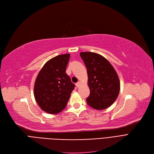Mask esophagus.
<instances>
[{
    "mask_svg": "<svg viewBox=\"0 0 154 154\" xmlns=\"http://www.w3.org/2000/svg\"><path fill=\"white\" fill-rule=\"evenodd\" d=\"M75 85H76V86H77V87H79L80 85H81V83H80V82H78L77 83H76Z\"/></svg>",
    "mask_w": 154,
    "mask_h": 154,
    "instance_id": "34e87169",
    "label": "esophagus"
}]
</instances>
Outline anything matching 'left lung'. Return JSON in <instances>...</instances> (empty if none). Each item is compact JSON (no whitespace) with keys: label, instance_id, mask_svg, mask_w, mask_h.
<instances>
[{"label":"left lung","instance_id":"8db88e82","mask_svg":"<svg viewBox=\"0 0 154 154\" xmlns=\"http://www.w3.org/2000/svg\"><path fill=\"white\" fill-rule=\"evenodd\" d=\"M87 70L90 95L88 105L100 110L109 107L117 99L120 92V81L112 64L102 55L91 52H80Z\"/></svg>","mask_w":154,"mask_h":154}]
</instances>
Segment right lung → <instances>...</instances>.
I'll use <instances>...</instances> for the list:
<instances>
[{"mask_svg":"<svg viewBox=\"0 0 154 154\" xmlns=\"http://www.w3.org/2000/svg\"><path fill=\"white\" fill-rule=\"evenodd\" d=\"M69 54L54 57L38 72L34 88L35 99L42 110L56 114L66 108L75 85L66 73Z\"/></svg>","mask_w":154,"mask_h":154,"instance_id":"1","label":"right lung"}]
</instances>
